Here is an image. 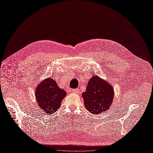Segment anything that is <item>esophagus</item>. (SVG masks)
<instances>
[{
	"instance_id": "1",
	"label": "esophagus",
	"mask_w": 153,
	"mask_h": 153,
	"mask_svg": "<svg viewBox=\"0 0 153 153\" xmlns=\"http://www.w3.org/2000/svg\"><path fill=\"white\" fill-rule=\"evenodd\" d=\"M71 91L73 92V93H78L79 91V89H72Z\"/></svg>"
}]
</instances>
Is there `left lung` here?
Wrapping results in <instances>:
<instances>
[{
  "label": "left lung",
  "instance_id": "8db88e82",
  "mask_svg": "<svg viewBox=\"0 0 153 153\" xmlns=\"http://www.w3.org/2000/svg\"><path fill=\"white\" fill-rule=\"evenodd\" d=\"M82 96L86 109L92 114H98L110 107L114 97V89L101 78L93 76Z\"/></svg>",
  "mask_w": 153,
  "mask_h": 153
}]
</instances>
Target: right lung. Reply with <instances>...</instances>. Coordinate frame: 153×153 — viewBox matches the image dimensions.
<instances>
[{"label": "right lung", "mask_w": 153, "mask_h": 153, "mask_svg": "<svg viewBox=\"0 0 153 153\" xmlns=\"http://www.w3.org/2000/svg\"><path fill=\"white\" fill-rule=\"evenodd\" d=\"M66 94L64 90L60 89L56 81L52 78H47L41 82L35 92L39 108L48 115L57 111Z\"/></svg>", "instance_id": "add662e5"}]
</instances>
